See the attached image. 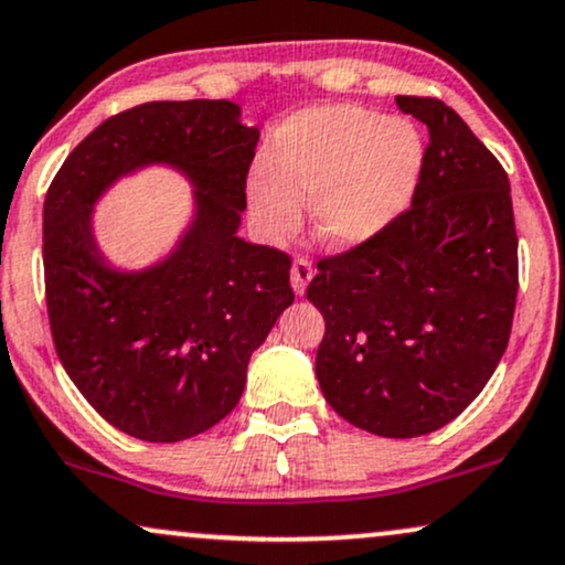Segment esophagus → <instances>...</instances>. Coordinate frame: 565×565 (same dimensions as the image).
<instances>
[{"mask_svg": "<svg viewBox=\"0 0 565 565\" xmlns=\"http://www.w3.org/2000/svg\"><path fill=\"white\" fill-rule=\"evenodd\" d=\"M311 277H315V264L303 256L296 258L294 267H290V282H294L296 296L307 294V285L311 282Z\"/></svg>", "mask_w": 565, "mask_h": 565, "instance_id": "1", "label": "esophagus"}]
</instances>
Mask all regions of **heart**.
I'll return each instance as SVG.
<instances>
[{
    "label": "heart",
    "mask_w": 565,
    "mask_h": 565,
    "mask_svg": "<svg viewBox=\"0 0 565 565\" xmlns=\"http://www.w3.org/2000/svg\"><path fill=\"white\" fill-rule=\"evenodd\" d=\"M275 166L248 184L250 211L267 235L301 227L315 201V230L335 248L360 245L407 209L423 166V139L407 121L356 105L307 110L282 126Z\"/></svg>",
    "instance_id": "heart-1"
}]
</instances>
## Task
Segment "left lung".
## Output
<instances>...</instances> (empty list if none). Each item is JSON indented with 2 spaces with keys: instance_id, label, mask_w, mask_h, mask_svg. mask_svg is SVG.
I'll return each mask as SVG.
<instances>
[{
  "instance_id": "8db88e82",
  "label": "left lung",
  "mask_w": 565,
  "mask_h": 565,
  "mask_svg": "<svg viewBox=\"0 0 565 565\" xmlns=\"http://www.w3.org/2000/svg\"><path fill=\"white\" fill-rule=\"evenodd\" d=\"M430 131L413 205L317 262L315 373L330 407L386 439L439 430L500 364L519 296V235L502 163L436 97H396Z\"/></svg>"
}]
</instances>
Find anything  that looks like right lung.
<instances>
[{"label": "right lung", "instance_id": "1", "mask_svg": "<svg viewBox=\"0 0 565 565\" xmlns=\"http://www.w3.org/2000/svg\"><path fill=\"white\" fill-rule=\"evenodd\" d=\"M230 99L145 103L73 148L44 198V296L55 351L82 396L142 441L203 434L241 402L245 367L294 303L290 256L237 237L258 129ZM171 162L199 214L158 268L104 267L90 203L121 173Z\"/></svg>", "mask_w": 565, "mask_h": 565}]
</instances>
